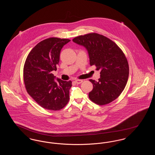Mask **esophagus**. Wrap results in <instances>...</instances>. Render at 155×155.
<instances>
[{"label":"esophagus","mask_w":155,"mask_h":155,"mask_svg":"<svg viewBox=\"0 0 155 155\" xmlns=\"http://www.w3.org/2000/svg\"><path fill=\"white\" fill-rule=\"evenodd\" d=\"M82 80H78V79H77V80H75V83H77V84H81L82 82Z\"/></svg>","instance_id":"esophagus-1"}]
</instances>
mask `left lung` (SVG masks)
Listing matches in <instances>:
<instances>
[{
  "mask_svg": "<svg viewBox=\"0 0 155 155\" xmlns=\"http://www.w3.org/2000/svg\"><path fill=\"white\" fill-rule=\"evenodd\" d=\"M73 41L87 49L90 65L101 71L99 81L89 80L93 84L89 93L90 100L105 105L116 99L125 88L129 75L128 61L123 51L109 38L95 32L75 37Z\"/></svg>",
  "mask_w": 155,
  "mask_h": 155,
  "instance_id": "left-lung-1",
  "label": "left lung"
}]
</instances>
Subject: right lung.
<instances>
[{
	"mask_svg": "<svg viewBox=\"0 0 155 155\" xmlns=\"http://www.w3.org/2000/svg\"><path fill=\"white\" fill-rule=\"evenodd\" d=\"M68 39L52 37L44 39L34 46L25 60L23 78L28 94L42 107L59 110L69 101L71 81L54 80L52 71L57 70L60 53Z\"/></svg>",
	"mask_w": 155,
	"mask_h": 155,
	"instance_id": "1",
	"label": "right lung"
}]
</instances>
